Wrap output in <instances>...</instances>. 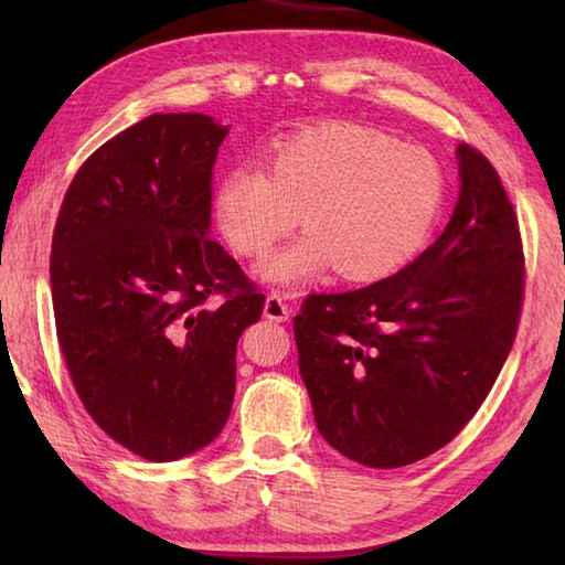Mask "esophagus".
<instances>
[{
	"label": "esophagus",
	"mask_w": 565,
	"mask_h": 565,
	"mask_svg": "<svg viewBox=\"0 0 565 565\" xmlns=\"http://www.w3.org/2000/svg\"><path fill=\"white\" fill-rule=\"evenodd\" d=\"M264 316L276 322H286L291 318V308L281 294H269L267 303H264Z\"/></svg>",
	"instance_id": "esophagus-1"
}]
</instances>
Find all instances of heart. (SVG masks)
Segmentation results:
<instances>
[{"mask_svg": "<svg viewBox=\"0 0 565 565\" xmlns=\"http://www.w3.org/2000/svg\"><path fill=\"white\" fill-rule=\"evenodd\" d=\"M447 194L439 162L359 124H326L284 138L264 170L235 167L215 191V218L239 257L262 259L298 213L308 235L259 267L276 286H298L338 267L376 281L411 262Z\"/></svg>", "mask_w": 565, "mask_h": 565, "instance_id": "heart-1", "label": "heart"}]
</instances>
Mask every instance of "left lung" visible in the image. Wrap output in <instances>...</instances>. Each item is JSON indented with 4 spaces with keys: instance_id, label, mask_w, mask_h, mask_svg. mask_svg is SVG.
<instances>
[{
    "instance_id": "1",
    "label": "left lung",
    "mask_w": 565,
    "mask_h": 565,
    "mask_svg": "<svg viewBox=\"0 0 565 565\" xmlns=\"http://www.w3.org/2000/svg\"><path fill=\"white\" fill-rule=\"evenodd\" d=\"M444 233L398 274L310 294L298 369L330 447L369 468L415 463L459 435L493 388L524 303L518 213L495 167L461 142Z\"/></svg>"
}]
</instances>
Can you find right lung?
<instances>
[{"mask_svg":"<svg viewBox=\"0 0 565 565\" xmlns=\"http://www.w3.org/2000/svg\"><path fill=\"white\" fill-rule=\"evenodd\" d=\"M225 134L203 114L142 118L84 160L55 221L51 291L72 386L106 435L148 461L218 437L237 340L264 310L211 237Z\"/></svg>","mask_w":565,"mask_h":565,"instance_id":"obj_1","label":"right lung"}]
</instances>
